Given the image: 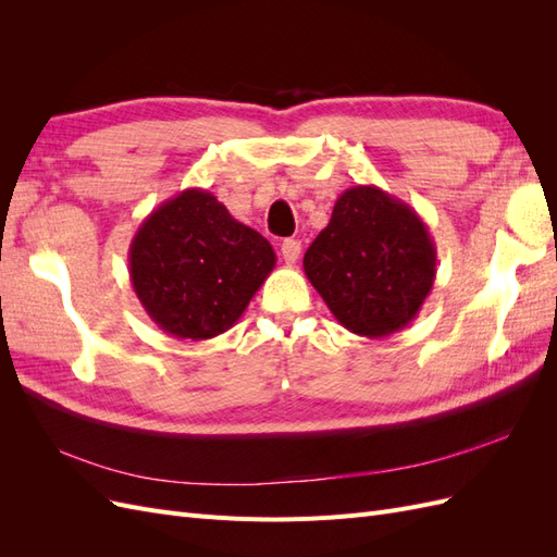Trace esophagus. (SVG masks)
Listing matches in <instances>:
<instances>
[{"instance_id": "obj_1", "label": "esophagus", "mask_w": 557, "mask_h": 557, "mask_svg": "<svg viewBox=\"0 0 557 557\" xmlns=\"http://www.w3.org/2000/svg\"><path fill=\"white\" fill-rule=\"evenodd\" d=\"M281 252H283V260L288 264H295L301 256V242L299 239H285L281 244Z\"/></svg>"}]
</instances>
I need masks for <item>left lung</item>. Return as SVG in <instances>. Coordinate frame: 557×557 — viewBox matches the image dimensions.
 <instances>
[{"label":"left lung","instance_id":"1","mask_svg":"<svg viewBox=\"0 0 557 557\" xmlns=\"http://www.w3.org/2000/svg\"><path fill=\"white\" fill-rule=\"evenodd\" d=\"M305 272L339 323L367 339L407 327L434 285L436 248L409 205L376 185L336 199L305 252Z\"/></svg>","mask_w":557,"mask_h":557}]
</instances>
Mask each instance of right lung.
<instances>
[{
    "label": "right lung",
    "mask_w": 557,
    "mask_h": 557,
    "mask_svg": "<svg viewBox=\"0 0 557 557\" xmlns=\"http://www.w3.org/2000/svg\"><path fill=\"white\" fill-rule=\"evenodd\" d=\"M276 252L201 188L162 201L129 244V281L153 323L176 339L227 332L272 274Z\"/></svg>",
    "instance_id": "right-lung-1"
}]
</instances>
